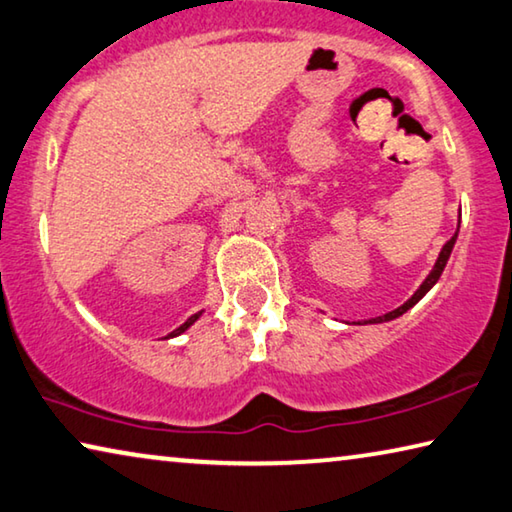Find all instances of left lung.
<instances>
[{
    "label": "left lung",
    "mask_w": 512,
    "mask_h": 512,
    "mask_svg": "<svg viewBox=\"0 0 512 512\" xmlns=\"http://www.w3.org/2000/svg\"><path fill=\"white\" fill-rule=\"evenodd\" d=\"M458 230H460V218H458ZM458 230H456V234H453V237L444 243L442 246V250H440V255H437V259H435V266L431 269V273L426 275V280L421 282L419 285V289L415 291V294H412L408 300H405V303L401 305V307H396V310H392V312H387V314H383V316H373V319H364V321H353V323H358V326H364V323H385V321H392V319H399L401 314H405L410 310V307H415L421 298H424L428 291H431L433 287H435V282L440 280V275H442V271H444V266H446V262H449V257H451V250H453V246H456V239H458ZM348 323V321H346Z\"/></svg>",
    "instance_id": "obj_1"
}]
</instances>
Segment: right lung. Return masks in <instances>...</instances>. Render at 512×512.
Returning a JSON list of instances; mask_svg holds the SVG:
<instances>
[{"instance_id":"add662e5","label":"right lung","mask_w":512,"mask_h":512,"mask_svg":"<svg viewBox=\"0 0 512 512\" xmlns=\"http://www.w3.org/2000/svg\"><path fill=\"white\" fill-rule=\"evenodd\" d=\"M200 316H202V310H200L198 314H193V316H189V319H186V321L182 323V326H180V328H175L173 332H170V335H168V337H177V335H182V332H186V330H189V328L193 326V323H196V321L200 319Z\"/></svg>"}]
</instances>
